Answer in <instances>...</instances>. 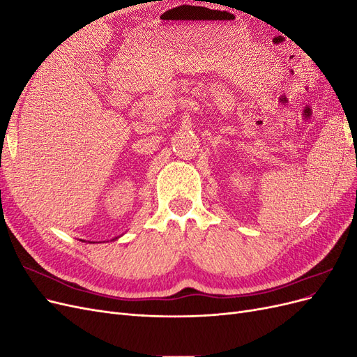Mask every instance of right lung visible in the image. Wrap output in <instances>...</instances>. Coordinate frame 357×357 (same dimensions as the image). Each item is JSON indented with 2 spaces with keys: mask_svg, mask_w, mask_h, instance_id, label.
<instances>
[{
  "mask_svg": "<svg viewBox=\"0 0 357 357\" xmlns=\"http://www.w3.org/2000/svg\"><path fill=\"white\" fill-rule=\"evenodd\" d=\"M117 238H119V236H116V238H114V240H117ZM80 241H83V243H84V240H80ZM112 241H113V240H112Z\"/></svg>",
  "mask_w": 357,
  "mask_h": 357,
  "instance_id": "add662e5",
  "label": "right lung"
}]
</instances>
